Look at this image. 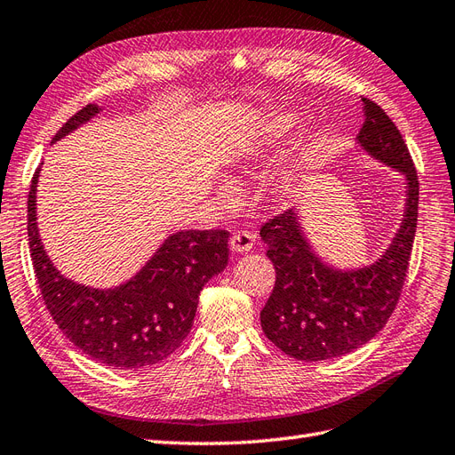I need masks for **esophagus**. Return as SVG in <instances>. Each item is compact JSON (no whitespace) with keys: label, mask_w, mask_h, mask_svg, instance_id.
<instances>
[{"label":"esophagus","mask_w":455,"mask_h":455,"mask_svg":"<svg viewBox=\"0 0 455 455\" xmlns=\"http://www.w3.org/2000/svg\"><path fill=\"white\" fill-rule=\"evenodd\" d=\"M252 245H254V235L251 234V231H245V229H237L235 234L231 235V239H229L231 251L239 252V254L251 251Z\"/></svg>","instance_id":"obj_1"}]
</instances>
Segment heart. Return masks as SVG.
Instances as JSON below:
<instances>
[{
  "instance_id": "heart-1",
  "label": "heart",
  "mask_w": 455,
  "mask_h": 455,
  "mask_svg": "<svg viewBox=\"0 0 455 455\" xmlns=\"http://www.w3.org/2000/svg\"><path fill=\"white\" fill-rule=\"evenodd\" d=\"M297 116H291V114H282L275 117L270 127L266 129V137H274V139H280L283 135H287V132H291L297 125ZM264 132V131H262ZM266 148H268V139L264 137H254L247 142V147L243 148L241 156H239V162H237V170L241 175H249V173H254V170L259 168L260 165V160L264 158V152ZM293 177H285V180L282 181L280 185V193L282 195H287L291 193L293 189ZM220 198L221 203L228 204V206H234L237 203V193L235 189H231V187H221L220 189Z\"/></svg>"
}]
</instances>
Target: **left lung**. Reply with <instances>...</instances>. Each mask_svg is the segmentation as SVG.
Instances as JSON below:
<instances>
[{"instance_id":"1","label":"left lung","mask_w":455,"mask_h":455,"mask_svg":"<svg viewBox=\"0 0 455 455\" xmlns=\"http://www.w3.org/2000/svg\"><path fill=\"white\" fill-rule=\"evenodd\" d=\"M357 135L371 156L407 177L402 228L384 257L361 270H334L308 247L293 210L270 218L260 228L275 268L274 290L260 311L266 338L299 361L334 359L371 341L386 326L400 301L411 259L419 180L407 144L394 121L369 98Z\"/></svg>"}]
</instances>
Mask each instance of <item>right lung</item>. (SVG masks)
<instances>
[{"label": "right lung", "instance_id": "1", "mask_svg": "<svg viewBox=\"0 0 455 455\" xmlns=\"http://www.w3.org/2000/svg\"><path fill=\"white\" fill-rule=\"evenodd\" d=\"M100 112L96 104L79 109L55 132L69 135ZM28 191L30 259L44 303L53 323L73 346L108 367L139 371L170 357L191 331L204 283L228 264L226 229H189L173 234L147 266L116 290H92L53 268L36 228V183Z\"/></svg>", "mask_w": 455, "mask_h": 455}]
</instances>
